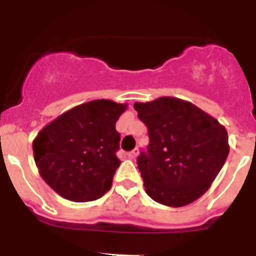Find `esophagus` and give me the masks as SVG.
Wrapping results in <instances>:
<instances>
[{
  "label": "esophagus",
  "instance_id": "esophagus-1",
  "mask_svg": "<svg viewBox=\"0 0 256 256\" xmlns=\"http://www.w3.org/2000/svg\"><path fill=\"white\" fill-rule=\"evenodd\" d=\"M139 148H135V149L134 150H131V152H128V156L130 158V159H135L136 156H138V155H139Z\"/></svg>",
  "mask_w": 256,
  "mask_h": 256
}]
</instances>
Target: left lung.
<instances>
[{"label": "left lung", "instance_id": "obj_1", "mask_svg": "<svg viewBox=\"0 0 256 256\" xmlns=\"http://www.w3.org/2000/svg\"><path fill=\"white\" fill-rule=\"evenodd\" d=\"M149 145L138 156L148 196L182 207L204 194L228 159V131L193 104L174 97L135 102Z\"/></svg>", "mask_w": 256, "mask_h": 256}]
</instances>
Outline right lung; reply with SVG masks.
<instances>
[{"label":"right lung","instance_id":"1","mask_svg":"<svg viewBox=\"0 0 256 256\" xmlns=\"http://www.w3.org/2000/svg\"><path fill=\"white\" fill-rule=\"evenodd\" d=\"M126 108V104L96 100L64 112L38 134L35 163L52 190L73 202H90L111 188L121 163L116 121Z\"/></svg>","mask_w":256,"mask_h":256}]
</instances>
